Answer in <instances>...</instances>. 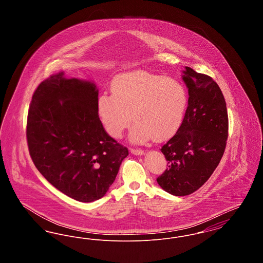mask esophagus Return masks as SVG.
Wrapping results in <instances>:
<instances>
[{
	"mask_svg": "<svg viewBox=\"0 0 263 263\" xmlns=\"http://www.w3.org/2000/svg\"><path fill=\"white\" fill-rule=\"evenodd\" d=\"M131 153L133 155H136V156H142L144 155V151L140 150V149H131Z\"/></svg>",
	"mask_w": 263,
	"mask_h": 263,
	"instance_id": "esophagus-1",
	"label": "esophagus"
}]
</instances>
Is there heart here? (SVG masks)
<instances>
[{
    "label": "heart",
    "instance_id": "1",
    "mask_svg": "<svg viewBox=\"0 0 263 263\" xmlns=\"http://www.w3.org/2000/svg\"><path fill=\"white\" fill-rule=\"evenodd\" d=\"M187 104L186 88L179 81L133 71L114 78L111 95L104 92L98 100V112L111 137H121L133 120L130 140L144 143L152 137H173L183 122Z\"/></svg>",
    "mask_w": 263,
    "mask_h": 263
}]
</instances>
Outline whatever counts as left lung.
I'll return each instance as SVG.
<instances>
[{
    "mask_svg": "<svg viewBox=\"0 0 263 263\" xmlns=\"http://www.w3.org/2000/svg\"><path fill=\"white\" fill-rule=\"evenodd\" d=\"M182 80L189 96L186 112L161 149L167 167L157 178L175 196L189 195L209 179L224 155L229 129L225 99L212 78L185 67Z\"/></svg>",
    "mask_w": 263,
    "mask_h": 263,
    "instance_id": "8db88e82",
    "label": "left lung"
}]
</instances>
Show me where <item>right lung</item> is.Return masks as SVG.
Wrapping results in <instances>:
<instances>
[{
	"instance_id": "obj_1",
	"label": "right lung",
	"mask_w": 263,
	"mask_h": 263,
	"mask_svg": "<svg viewBox=\"0 0 263 263\" xmlns=\"http://www.w3.org/2000/svg\"><path fill=\"white\" fill-rule=\"evenodd\" d=\"M98 100L93 82L60 72L40 83L27 115V145L36 168L80 202L103 197L128 156L104 130Z\"/></svg>"
}]
</instances>
